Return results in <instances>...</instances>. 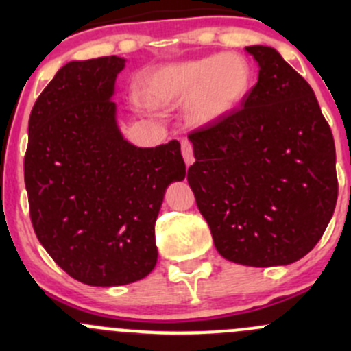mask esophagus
Here are the masks:
<instances>
[{
  "label": "esophagus",
  "mask_w": 351,
  "mask_h": 351,
  "mask_svg": "<svg viewBox=\"0 0 351 351\" xmlns=\"http://www.w3.org/2000/svg\"><path fill=\"white\" fill-rule=\"evenodd\" d=\"M182 154L185 159L186 165H192L193 162V146L189 139H182Z\"/></svg>",
  "instance_id": "obj_1"
}]
</instances>
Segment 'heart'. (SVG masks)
Listing matches in <instances>:
<instances>
[{
	"label": "heart",
	"instance_id": "1",
	"mask_svg": "<svg viewBox=\"0 0 351 351\" xmlns=\"http://www.w3.org/2000/svg\"><path fill=\"white\" fill-rule=\"evenodd\" d=\"M253 86V69L241 54L226 52L156 69L143 83V95L156 107L171 108L190 100V119L210 123L228 115Z\"/></svg>",
	"mask_w": 351,
	"mask_h": 351
}]
</instances>
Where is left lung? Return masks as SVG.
I'll list each match as a JSON object with an SVG mask.
<instances>
[{
    "label": "left lung",
    "instance_id": "1",
    "mask_svg": "<svg viewBox=\"0 0 351 351\" xmlns=\"http://www.w3.org/2000/svg\"><path fill=\"white\" fill-rule=\"evenodd\" d=\"M243 107L192 130L186 180L219 253L247 267L306 256L338 198L335 141L313 88L275 49L251 45Z\"/></svg>",
    "mask_w": 351,
    "mask_h": 351
}]
</instances>
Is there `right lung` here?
Listing matches in <instances>:
<instances>
[{
  "mask_svg": "<svg viewBox=\"0 0 351 351\" xmlns=\"http://www.w3.org/2000/svg\"><path fill=\"white\" fill-rule=\"evenodd\" d=\"M123 59L67 62L28 120L25 186L37 239L76 280L125 285L158 260L154 226L166 186L185 178L178 141L136 147L110 100Z\"/></svg>",
  "mask_w": 351,
  "mask_h": 351,
  "instance_id": "obj_1",
  "label": "right lung"
}]
</instances>
